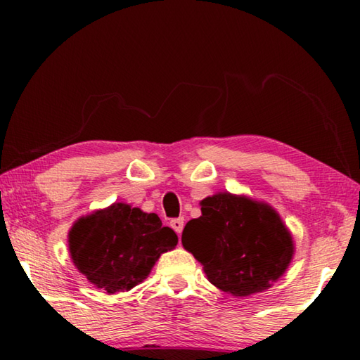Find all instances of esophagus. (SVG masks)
Listing matches in <instances>:
<instances>
[{
	"instance_id": "obj_1",
	"label": "esophagus",
	"mask_w": 360,
	"mask_h": 360,
	"mask_svg": "<svg viewBox=\"0 0 360 360\" xmlns=\"http://www.w3.org/2000/svg\"><path fill=\"white\" fill-rule=\"evenodd\" d=\"M169 225H172V229L176 231V233L181 235L182 229H184V219H173L172 222H169Z\"/></svg>"
}]
</instances>
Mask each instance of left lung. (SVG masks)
<instances>
[{"label": "left lung", "mask_w": 360, "mask_h": 360, "mask_svg": "<svg viewBox=\"0 0 360 360\" xmlns=\"http://www.w3.org/2000/svg\"><path fill=\"white\" fill-rule=\"evenodd\" d=\"M200 206L202 216L186 224L181 241L211 284L233 297H249L284 275L295 245L275 208L230 192L206 197Z\"/></svg>", "instance_id": "left-lung-1"}]
</instances>
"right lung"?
I'll use <instances>...</instances> for the list:
<instances>
[{"instance_id": "right-lung-1", "label": "right lung", "mask_w": 360, "mask_h": 360, "mask_svg": "<svg viewBox=\"0 0 360 360\" xmlns=\"http://www.w3.org/2000/svg\"><path fill=\"white\" fill-rule=\"evenodd\" d=\"M178 235L155 212L112 203L79 217L68 233L70 255L79 273L106 294L130 290L149 276Z\"/></svg>"}]
</instances>
